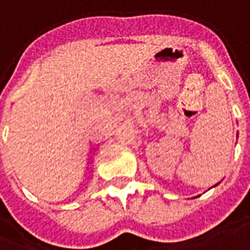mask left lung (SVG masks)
Here are the masks:
<instances>
[{"label": "left lung", "instance_id": "obj_1", "mask_svg": "<svg viewBox=\"0 0 250 250\" xmlns=\"http://www.w3.org/2000/svg\"><path fill=\"white\" fill-rule=\"evenodd\" d=\"M218 185H219V183H216V185H215V186H218Z\"/></svg>", "mask_w": 250, "mask_h": 250}]
</instances>
